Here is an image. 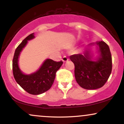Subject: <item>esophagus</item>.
<instances>
[{"label":"esophagus","instance_id":"34e87169","mask_svg":"<svg viewBox=\"0 0 124 124\" xmlns=\"http://www.w3.org/2000/svg\"><path fill=\"white\" fill-rule=\"evenodd\" d=\"M68 58H67L66 56H64L63 57V58H62V61H63V62H66V61H68Z\"/></svg>","mask_w":124,"mask_h":124}]
</instances>
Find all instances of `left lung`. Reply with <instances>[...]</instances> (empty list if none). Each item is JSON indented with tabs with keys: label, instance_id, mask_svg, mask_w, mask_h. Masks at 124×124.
Instances as JSON below:
<instances>
[{
	"label": "left lung",
	"instance_id": "1",
	"mask_svg": "<svg viewBox=\"0 0 124 124\" xmlns=\"http://www.w3.org/2000/svg\"><path fill=\"white\" fill-rule=\"evenodd\" d=\"M96 44L100 53L97 61L91 60L87 51L84 55L79 54L70 56V59L75 65L77 83L85 89L94 90L103 87L112 71V57L108 45L103 41Z\"/></svg>",
	"mask_w": 124,
	"mask_h": 124
}]
</instances>
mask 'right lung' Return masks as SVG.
I'll return each mask as SVG.
<instances>
[{"label":"right lung","mask_w":124,"mask_h":124,"mask_svg":"<svg viewBox=\"0 0 124 124\" xmlns=\"http://www.w3.org/2000/svg\"><path fill=\"white\" fill-rule=\"evenodd\" d=\"M34 38V33L31 34L24 39L16 49L13 59V73L16 81L24 90L33 95L40 94L46 92L53 85L56 73L63 62H56L52 59H46L38 71L29 75L21 72L18 66L20 53L27 43L28 40Z\"/></svg>","instance_id":"1"}]
</instances>
